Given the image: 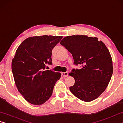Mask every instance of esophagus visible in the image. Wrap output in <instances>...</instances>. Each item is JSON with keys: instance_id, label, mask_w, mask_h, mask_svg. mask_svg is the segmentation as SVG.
Returning a JSON list of instances; mask_svg holds the SVG:
<instances>
[{"instance_id": "esophagus-1", "label": "esophagus", "mask_w": 123, "mask_h": 123, "mask_svg": "<svg viewBox=\"0 0 123 123\" xmlns=\"http://www.w3.org/2000/svg\"><path fill=\"white\" fill-rule=\"evenodd\" d=\"M62 75H63L64 77H67L68 76V72H62Z\"/></svg>"}]
</instances>
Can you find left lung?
<instances>
[{
  "label": "left lung",
  "instance_id": "8db88e82",
  "mask_svg": "<svg viewBox=\"0 0 123 123\" xmlns=\"http://www.w3.org/2000/svg\"><path fill=\"white\" fill-rule=\"evenodd\" d=\"M60 44L72 54L74 64L81 66V69H73L69 73L75 80L70 92L82 101L94 100L106 88L113 74L107 48L97 37L86 35L66 36Z\"/></svg>",
  "mask_w": 123,
  "mask_h": 123
}]
</instances>
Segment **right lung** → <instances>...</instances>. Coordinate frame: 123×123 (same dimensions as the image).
I'll list each match as a JSON object with an SVG mask.
<instances>
[{"mask_svg":"<svg viewBox=\"0 0 123 123\" xmlns=\"http://www.w3.org/2000/svg\"><path fill=\"white\" fill-rule=\"evenodd\" d=\"M62 36L44 35L29 37L17 49L12 71L18 91L29 103L41 105L51 96L61 73L45 69L52 64V50Z\"/></svg>","mask_w":123,"mask_h":123,"instance_id":"obj_1","label":"right lung"}]
</instances>
